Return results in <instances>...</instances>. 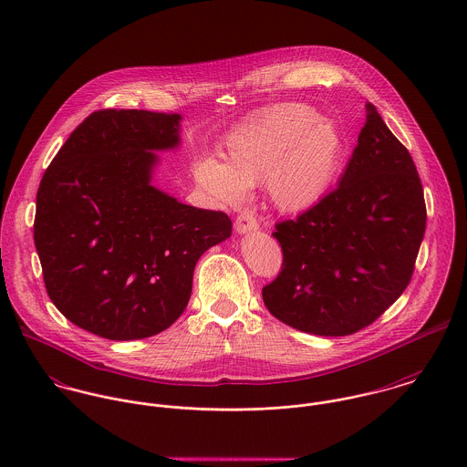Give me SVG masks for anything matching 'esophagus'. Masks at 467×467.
<instances>
[{"instance_id":"esophagus-1","label":"esophagus","mask_w":467,"mask_h":467,"mask_svg":"<svg viewBox=\"0 0 467 467\" xmlns=\"http://www.w3.org/2000/svg\"><path fill=\"white\" fill-rule=\"evenodd\" d=\"M257 228H259V223H257V219L252 212L244 210L237 215V219H235V232L237 234H248V232H254Z\"/></svg>"}]
</instances>
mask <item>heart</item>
Segmentation results:
<instances>
[{
    "mask_svg": "<svg viewBox=\"0 0 467 467\" xmlns=\"http://www.w3.org/2000/svg\"><path fill=\"white\" fill-rule=\"evenodd\" d=\"M345 149L343 134L317 108L284 104L230 134L226 163L202 158L194 176L223 204L241 202L248 185L265 182L278 208L300 212L331 191Z\"/></svg>",
    "mask_w": 467,
    "mask_h": 467,
    "instance_id": "obj_1",
    "label": "heart"
}]
</instances>
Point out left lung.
Instances as JSON below:
<instances>
[{
	"mask_svg": "<svg viewBox=\"0 0 467 467\" xmlns=\"http://www.w3.org/2000/svg\"><path fill=\"white\" fill-rule=\"evenodd\" d=\"M424 230L415 163L368 102L337 187L275 224L284 259L278 276L263 287L267 311L304 333H358L410 284Z\"/></svg>",
	"mask_w": 467,
	"mask_h": 467,
	"instance_id": "left-lung-1",
	"label": "left lung"
}]
</instances>
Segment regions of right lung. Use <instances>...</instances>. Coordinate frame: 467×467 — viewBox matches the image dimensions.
Returning a JSON list of instances; mask_svg holds the SVG:
<instances>
[{
	"instance_id": "obj_1",
	"label": "right lung",
	"mask_w": 467,
	"mask_h": 467,
	"mask_svg": "<svg viewBox=\"0 0 467 467\" xmlns=\"http://www.w3.org/2000/svg\"><path fill=\"white\" fill-rule=\"evenodd\" d=\"M178 113L100 109L43 174L34 243L54 306L108 339L165 331L185 311L201 255L232 234L224 212L150 185L154 150L180 145Z\"/></svg>"
}]
</instances>
